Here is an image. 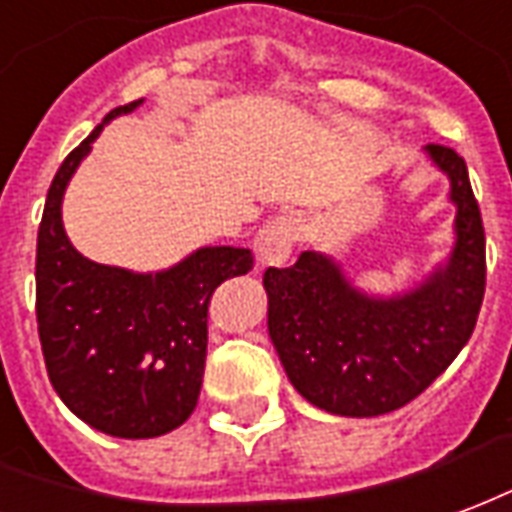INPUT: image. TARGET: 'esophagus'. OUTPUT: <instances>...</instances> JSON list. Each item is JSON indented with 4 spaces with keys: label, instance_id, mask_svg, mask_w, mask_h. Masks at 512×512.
<instances>
[{
    "label": "esophagus",
    "instance_id": "34e87169",
    "mask_svg": "<svg viewBox=\"0 0 512 512\" xmlns=\"http://www.w3.org/2000/svg\"><path fill=\"white\" fill-rule=\"evenodd\" d=\"M300 234V223L294 215H278L270 223H264L253 240V253H256V267H281L283 261L292 256L294 242Z\"/></svg>",
    "mask_w": 512,
    "mask_h": 512
}]
</instances>
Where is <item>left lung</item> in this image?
Here are the masks:
<instances>
[{
  "mask_svg": "<svg viewBox=\"0 0 512 512\" xmlns=\"http://www.w3.org/2000/svg\"><path fill=\"white\" fill-rule=\"evenodd\" d=\"M450 179L453 248L442 264L398 294L354 286L341 261L308 251L264 272L267 333L294 390L324 412L376 417L423 393L475 330L486 292V231L464 158L428 144Z\"/></svg>",
  "mask_w": 512,
  "mask_h": 512,
  "instance_id": "1",
  "label": "left lung"
}]
</instances>
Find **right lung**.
Returning a JSON list of instances; mask_svg holds the SVG:
<instances>
[{"instance_id": "1", "label": "right lung", "mask_w": 512, "mask_h": 512, "mask_svg": "<svg viewBox=\"0 0 512 512\" xmlns=\"http://www.w3.org/2000/svg\"><path fill=\"white\" fill-rule=\"evenodd\" d=\"M106 119L59 166L37 231V333L48 379L70 412L117 439H152L185 423L199 401L207 308L220 283L253 267L248 248L204 245L169 270L133 272L87 259L62 223V201Z\"/></svg>"}]
</instances>
